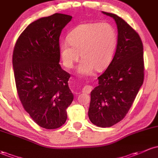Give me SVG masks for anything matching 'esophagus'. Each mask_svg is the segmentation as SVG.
<instances>
[{
    "label": "esophagus",
    "mask_w": 158,
    "mask_h": 158,
    "mask_svg": "<svg viewBox=\"0 0 158 158\" xmlns=\"http://www.w3.org/2000/svg\"><path fill=\"white\" fill-rule=\"evenodd\" d=\"M92 89H93L92 86L86 85V86H84V87H83L82 92L84 93H87V94H88V93H89L91 92V91H92Z\"/></svg>",
    "instance_id": "obj_1"
}]
</instances>
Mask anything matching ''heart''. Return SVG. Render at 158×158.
<instances>
[{
  "mask_svg": "<svg viewBox=\"0 0 158 158\" xmlns=\"http://www.w3.org/2000/svg\"><path fill=\"white\" fill-rule=\"evenodd\" d=\"M67 41L60 44L61 56L67 68H72L79 59L81 75H89L93 69H105L112 59L117 44L114 28L108 23H83L69 32Z\"/></svg>",
  "mask_w": 158,
  "mask_h": 158,
  "instance_id": "b5f03b06",
  "label": "heart"
}]
</instances>
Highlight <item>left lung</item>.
Here are the masks:
<instances>
[{
    "mask_svg": "<svg viewBox=\"0 0 158 158\" xmlns=\"http://www.w3.org/2000/svg\"><path fill=\"white\" fill-rule=\"evenodd\" d=\"M102 13L116 22L118 42L111 63L91 92L88 116L97 127H110L123 120L131 108L143 84L145 67L139 34L117 15Z\"/></svg>",
    "mask_w": 158,
    "mask_h": 158,
    "instance_id": "1",
    "label": "left lung"
}]
</instances>
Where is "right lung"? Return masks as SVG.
Masks as SVG:
<instances>
[{"label":"right lung","mask_w":158,"mask_h":158,"mask_svg":"<svg viewBox=\"0 0 158 158\" xmlns=\"http://www.w3.org/2000/svg\"><path fill=\"white\" fill-rule=\"evenodd\" d=\"M72 16L55 13L33 22L19 35L13 52L15 82L20 102L43 128L60 127L74 96L70 74L59 65L61 32Z\"/></svg>","instance_id":"add662e5"}]
</instances>
